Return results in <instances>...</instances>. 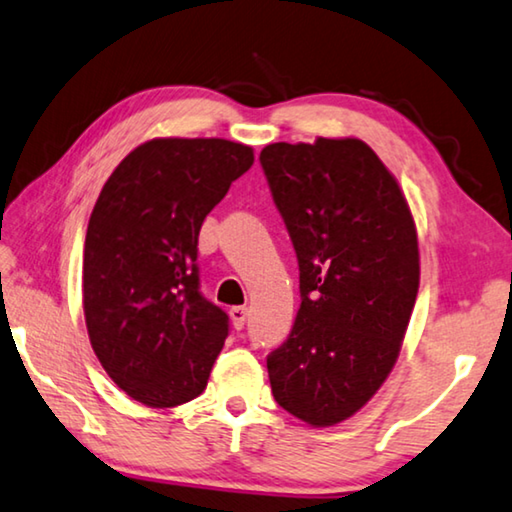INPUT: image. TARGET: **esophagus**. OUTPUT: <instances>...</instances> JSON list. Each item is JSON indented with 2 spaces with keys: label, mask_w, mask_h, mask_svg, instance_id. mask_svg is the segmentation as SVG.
I'll use <instances>...</instances> for the list:
<instances>
[{
  "label": "esophagus",
  "mask_w": 512,
  "mask_h": 512,
  "mask_svg": "<svg viewBox=\"0 0 512 512\" xmlns=\"http://www.w3.org/2000/svg\"><path fill=\"white\" fill-rule=\"evenodd\" d=\"M230 319H232V326L237 328V330H241L243 326H246V321H248V310H246V307H232Z\"/></svg>",
  "instance_id": "obj_1"
}]
</instances>
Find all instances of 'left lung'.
I'll return each mask as SVG.
<instances>
[{"instance_id":"left-lung-1","label":"left lung","mask_w":512,"mask_h":512,"mask_svg":"<svg viewBox=\"0 0 512 512\" xmlns=\"http://www.w3.org/2000/svg\"><path fill=\"white\" fill-rule=\"evenodd\" d=\"M298 259L300 307L266 358L278 405L332 426L399 358L419 289L417 230L394 175L360 139L271 143L259 154Z\"/></svg>"}]
</instances>
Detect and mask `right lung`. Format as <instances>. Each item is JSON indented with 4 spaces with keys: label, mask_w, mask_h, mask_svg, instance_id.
Returning a JSON list of instances; mask_svg holds the SVG:
<instances>
[{
    "label": "right lung",
    "mask_w": 512,
    "mask_h": 512,
    "mask_svg": "<svg viewBox=\"0 0 512 512\" xmlns=\"http://www.w3.org/2000/svg\"><path fill=\"white\" fill-rule=\"evenodd\" d=\"M253 148L225 139H152L102 186L84 243V314L113 383L150 408L196 399L230 316L200 291L198 234Z\"/></svg>",
    "instance_id": "obj_1"
}]
</instances>
